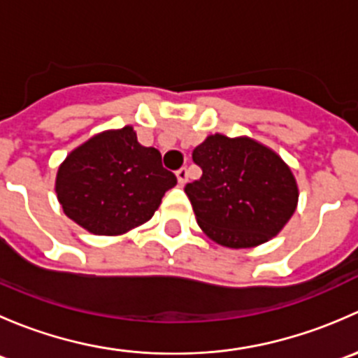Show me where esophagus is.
<instances>
[{"label": "esophagus", "mask_w": 358, "mask_h": 358, "mask_svg": "<svg viewBox=\"0 0 358 358\" xmlns=\"http://www.w3.org/2000/svg\"><path fill=\"white\" fill-rule=\"evenodd\" d=\"M176 178H178L180 185H185L187 178H189V171H187L185 166H183V168H180L178 171H176Z\"/></svg>", "instance_id": "1"}]
</instances>
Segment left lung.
I'll use <instances>...</instances> for the list:
<instances>
[{
    "instance_id": "left-lung-1",
    "label": "left lung",
    "mask_w": 358,
    "mask_h": 358,
    "mask_svg": "<svg viewBox=\"0 0 358 358\" xmlns=\"http://www.w3.org/2000/svg\"><path fill=\"white\" fill-rule=\"evenodd\" d=\"M202 169L185 185L202 232L225 248H255L284 229L298 206L291 168L248 136L209 135L192 152Z\"/></svg>"
}]
</instances>
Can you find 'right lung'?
I'll return each instance as SVG.
<instances>
[{"instance_id":"right-lung-1","label":"right lung","mask_w":358,"mask_h":358,"mask_svg":"<svg viewBox=\"0 0 358 358\" xmlns=\"http://www.w3.org/2000/svg\"><path fill=\"white\" fill-rule=\"evenodd\" d=\"M176 176L161 152L140 145L131 126L95 135L72 150L57 173L64 213L95 236H121L149 222Z\"/></svg>"}]
</instances>
